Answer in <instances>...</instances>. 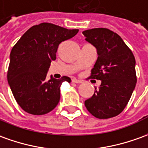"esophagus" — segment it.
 I'll return each instance as SVG.
<instances>
[{
  "label": "esophagus",
  "mask_w": 148,
  "mask_h": 148,
  "mask_svg": "<svg viewBox=\"0 0 148 148\" xmlns=\"http://www.w3.org/2000/svg\"><path fill=\"white\" fill-rule=\"evenodd\" d=\"M72 81L73 83H76V84H80V83H82V80H78V79H76V78H73L72 80Z\"/></svg>",
  "instance_id": "34e87169"
}]
</instances>
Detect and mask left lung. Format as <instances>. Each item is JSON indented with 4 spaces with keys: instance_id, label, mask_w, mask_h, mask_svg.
<instances>
[{
    "instance_id": "left-lung-1",
    "label": "left lung",
    "mask_w": 148,
    "mask_h": 148,
    "mask_svg": "<svg viewBox=\"0 0 148 148\" xmlns=\"http://www.w3.org/2000/svg\"><path fill=\"white\" fill-rule=\"evenodd\" d=\"M82 33L98 56L90 77L101 81L84 106L97 119L115 117L124 110L135 88L134 55L122 38L110 29L95 28Z\"/></svg>"
}]
</instances>
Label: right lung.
Instances as JSON below:
<instances>
[{"label":"right lung","mask_w":148,"mask_h":148,"mask_svg":"<svg viewBox=\"0 0 148 148\" xmlns=\"http://www.w3.org/2000/svg\"><path fill=\"white\" fill-rule=\"evenodd\" d=\"M79 29H68L43 22L29 28L10 53L8 83L16 101L28 114L42 115L54 110L60 99V87L68 76L47 78L51 61L62 42L74 37Z\"/></svg>","instance_id":"obj_1"}]
</instances>
